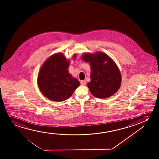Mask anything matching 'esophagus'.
Here are the masks:
<instances>
[{
    "label": "esophagus",
    "instance_id": "34e87169",
    "mask_svg": "<svg viewBox=\"0 0 159 159\" xmlns=\"http://www.w3.org/2000/svg\"><path fill=\"white\" fill-rule=\"evenodd\" d=\"M80 84L82 85H85L86 84V81L85 80H81Z\"/></svg>",
    "mask_w": 159,
    "mask_h": 159
}]
</instances>
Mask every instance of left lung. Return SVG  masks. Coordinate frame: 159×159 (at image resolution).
<instances>
[{"label": "left lung", "mask_w": 159, "mask_h": 159, "mask_svg": "<svg viewBox=\"0 0 159 159\" xmlns=\"http://www.w3.org/2000/svg\"><path fill=\"white\" fill-rule=\"evenodd\" d=\"M82 59L90 64L91 81L87 85L95 97L105 99L118 90L121 76L117 65L108 55L102 52L84 54Z\"/></svg>", "instance_id": "1"}]
</instances>
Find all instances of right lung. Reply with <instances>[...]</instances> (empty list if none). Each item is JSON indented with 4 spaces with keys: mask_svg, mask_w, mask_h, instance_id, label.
Segmentation results:
<instances>
[{
    "mask_svg": "<svg viewBox=\"0 0 159 159\" xmlns=\"http://www.w3.org/2000/svg\"><path fill=\"white\" fill-rule=\"evenodd\" d=\"M69 61L64 55L58 53L48 58L42 66L38 76V85L48 99L55 102L64 101L80 85L79 81L69 73Z\"/></svg>",
    "mask_w": 159,
    "mask_h": 159,
    "instance_id": "add662e5",
    "label": "right lung"
}]
</instances>
